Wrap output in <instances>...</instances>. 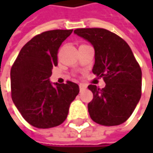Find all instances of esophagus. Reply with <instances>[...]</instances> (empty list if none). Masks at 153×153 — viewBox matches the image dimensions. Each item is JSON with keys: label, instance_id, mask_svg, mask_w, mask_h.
I'll list each match as a JSON object with an SVG mask.
<instances>
[{"label": "esophagus", "instance_id": "34e87169", "mask_svg": "<svg viewBox=\"0 0 153 153\" xmlns=\"http://www.w3.org/2000/svg\"><path fill=\"white\" fill-rule=\"evenodd\" d=\"M79 90H80V91H83V90L86 89V88H87L86 85H84V84H79Z\"/></svg>", "mask_w": 153, "mask_h": 153}]
</instances>
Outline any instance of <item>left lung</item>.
Wrapping results in <instances>:
<instances>
[{"label":"left lung","instance_id":"1","mask_svg":"<svg viewBox=\"0 0 153 153\" xmlns=\"http://www.w3.org/2000/svg\"><path fill=\"white\" fill-rule=\"evenodd\" d=\"M74 33L95 48L92 72L105 82L104 88H88L93 99L88 108L93 121L103 126H118L133 113L142 95V71L128 44L104 28H79Z\"/></svg>","mask_w":153,"mask_h":153}]
</instances>
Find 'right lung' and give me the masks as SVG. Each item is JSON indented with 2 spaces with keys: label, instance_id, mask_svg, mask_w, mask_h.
<instances>
[{
  "label": "right lung",
  "instance_id": "obj_1",
  "mask_svg": "<svg viewBox=\"0 0 153 153\" xmlns=\"http://www.w3.org/2000/svg\"><path fill=\"white\" fill-rule=\"evenodd\" d=\"M73 30H50L37 34L23 47L10 70L11 97L23 118L38 128L59 126L67 118L79 92L67 80L54 87L49 77L57 65L58 48Z\"/></svg>",
  "mask_w": 153,
  "mask_h": 153
}]
</instances>
